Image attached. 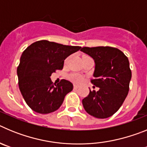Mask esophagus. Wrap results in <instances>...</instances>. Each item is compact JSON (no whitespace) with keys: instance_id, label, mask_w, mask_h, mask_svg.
Wrapping results in <instances>:
<instances>
[{"instance_id":"34e87169","label":"esophagus","mask_w":147,"mask_h":147,"mask_svg":"<svg viewBox=\"0 0 147 147\" xmlns=\"http://www.w3.org/2000/svg\"><path fill=\"white\" fill-rule=\"evenodd\" d=\"M79 87H80V86H79V85H74V88L75 89H77V88H79Z\"/></svg>"}]
</instances>
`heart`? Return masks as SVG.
Returning <instances> with one entry per match:
<instances>
[{"instance_id": "b5f03b06", "label": "heart", "mask_w": 147, "mask_h": 147, "mask_svg": "<svg viewBox=\"0 0 147 147\" xmlns=\"http://www.w3.org/2000/svg\"><path fill=\"white\" fill-rule=\"evenodd\" d=\"M71 79L73 80V81L75 82L76 83H80L83 81V78L81 76H80V75L76 74L71 75Z\"/></svg>"}]
</instances>
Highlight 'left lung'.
Listing matches in <instances>:
<instances>
[{"label": "left lung", "instance_id": "left-lung-1", "mask_svg": "<svg viewBox=\"0 0 147 147\" xmlns=\"http://www.w3.org/2000/svg\"><path fill=\"white\" fill-rule=\"evenodd\" d=\"M82 51L95 61L94 78L90 82L99 88L90 90L82 99L85 111L98 119H106L117 112L127 97L132 72L128 58L121 51L110 46L83 47Z\"/></svg>", "mask_w": 147, "mask_h": 147}]
</instances>
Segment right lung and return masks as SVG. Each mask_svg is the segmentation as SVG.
I'll use <instances>...</instances> for the list:
<instances>
[{
	"mask_svg": "<svg viewBox=\"0 0 147 147\" xmlns=\"http://www.w3.org/2000/svg\"><path fill=\"white\" fill-rule=\"evenodd\" d=\"M80 49V46L40 40L23 51L17 69L18 85L25 102L32 110L47 114L59 108L74 86L66 80L56 85L50 76L56 71L62 70L65 59Z\"/></svg>",
	"mask_w": 147,
	"mask_h": 147,
	"instance_id": "obj_1",
	"label": "right lung"
}]
</instances>
